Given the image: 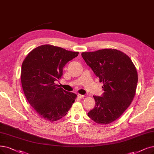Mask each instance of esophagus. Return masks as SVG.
Instances as JSON below:
<instances>
[{
	"label": "esophagus",
	"mask_w": 154,
	"mask_h": 154,
	"mask_svg": "<svg viewBox=\"0 0 154 154\" xmlns=\"http://www.w3.org/2000/svg\"><path fill=\"white\" fill-rule=\"evenodd\" d=\"M77 97H78V98H82L84 97V95H81V94H78Z\"/></svg>",
	"instance_id": "esophagus-1"
}]
</instances>
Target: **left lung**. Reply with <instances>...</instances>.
Masks as SVG:
<instances>
[{"label":"left lung","mask_w":154,"mask_h":154,"mask_svg":"<svg viewBox=\"0 0 154 154\" xmlns=\"http://www.w3.org/2000/svg\"><path fill=\"white\" fill-rule=\"evenodd\" d=\"M85 63L103 83L102 97L94 96L95 106L88 113L98 124L115 121L130 106L136 94L138 73L131 59L114 48L82 52Z\"/></svg>","instance_id":"obj_1"}]
</instances>
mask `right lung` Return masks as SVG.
I'll return each mask as SVG.
<instances>
[{"instance_id":"right-lung-1","label":"right lung","mask_w":154,"mask_h":154,"mask_svg":"<svg viewBox=\"0 0 154 154\" xmlns=\"http://www.w3.org/2000/svg\"><path fill=\"white\" fill-rule=\"evenodd\" d=\"M78 52L52 45L35 48L24 59L21 71L23 90L29 103L41 118L50 122L65 116L77 95L55 83L63 76L64 66Z\"/></svg>"}]
</instances>
